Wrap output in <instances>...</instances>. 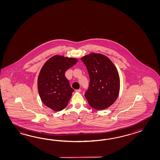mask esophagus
Returning a JSON list of instances; mask_svg holds the SVG:
<instances>
[{
    "mask_svg": "<svg viewBox=\"0 0 160 160\" xmlns=\"http://www.w3.org/2000/svg\"><path fill=\"white\" fill-rule=\"evenodd\" d=\"M75 92H81V89H78V90H75Z\"/></svg>",
    "mask_w": 160,
    "mask_h": 160,
    "instance_id": "esophagus-1",
    "label": "esophagus"
}]
</instances>
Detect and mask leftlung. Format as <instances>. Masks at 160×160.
<instances>
[{
  "label": "left lung",
  "instance_id": "8db88e82",
  "mask_svg": "<svg viewBox=\"0 0 160 160\" xmlns=\"http://www.w3.org/2000/svg\"><path fill=\"white\" fill-rule=\"evenodd\" d=\"M90 77V84L85 96L94 109L108 108L119 94V74L112 62L104 55L91 53L82 57Z\"/></svg>",
  "mask_w": 160,
  "mask_h": 160
}]
</instances>
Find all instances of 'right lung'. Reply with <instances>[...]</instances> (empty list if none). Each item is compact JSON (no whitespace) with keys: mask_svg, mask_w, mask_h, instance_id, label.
I'll list each match as a JSON object with an SVG mask.
<instances>
[{"mask_svg":"<svg viewBox=\"0 0 160 160\" xmlns=\"http://www.w3.org/2000/svg\"><path fill=\"white\" fill-rule=\"evenodd\" d=\"M77 59L56 55L48 59L38 78V88L42 102L55 112L68 105L74 89L65 73L77 62Z\"/></svg>","mask_w":160,"mask_h":160,"instance_id":"1","label":"right lung"}]
</instances>
